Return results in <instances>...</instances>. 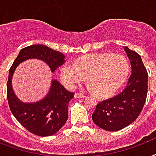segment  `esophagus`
Segmentation results:
<instances>
[{"label": "esophagus", "mask_w": 156, "mask_h": 156, "mask_svg": "<svg viewBox=\"0 0 156 156\" xmlns=\"http://www.w3.org/2000/svg\"><path fill=\"white\" fill-rule=\"evenodd\" d=\"M74 97L75 98H84L85 95H83V94H80V93H75L74 94Z\"/></svg>", "instance_id": "34e87169"}]
</instances>
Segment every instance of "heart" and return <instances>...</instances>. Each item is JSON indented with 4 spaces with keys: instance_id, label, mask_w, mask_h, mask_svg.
<instances>
[{
    "instance_id": "1",
    "label": "heart",
    "mask_w": 156,
    "mask_h": 156,
    "mask_svg": "<svg viewBox=\"0 0 156 156\" xmlns=\"http://www.w3.org/2000/svg\"><path fill=\"white\" fill-rule=\"evenodd\" d=\"M129 66L122 55L111 52L88 54L74 64H65L60 69L62 83L69 89H74L87 78L88 87L98 97L111 96L123 85L128 77Z\"/></svg>"
}]
</instances>
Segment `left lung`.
I'll return each mask as SVG.
<instances>
[{"mask_svg":"<svg viewBox=\"0 0 156 156\" xmlns=\"http://www.w3.org/2000/svg\"><path fill=\"white\" fill-rule=\"evenodd\" d=\"M132 73L126 87L116 96L97 104L92 114L94 123L108 131L126 128L138 118L147 95L148 74L140 55L124 47Z\"/></svg>","mask_w":156,"mask_h":156,"instance_id":"obj_1","label":"left lung"}]
</instances>
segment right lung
<instances>
[{"label": "right lung", "instance_id": "1", "mask_svg": "<svg viewBox=\"0 0 156 156\" xmlns=\"http://www.w3.org/2000/svg\"><path fill=\"white\" fill-rule=\"evenodd\" d=\"M38 59L47 64L52 72L65 63V55L43 44H33L21 50L9 71L7 99L9 108L22 126L35 135L46 137L57 133L68 119L69 102L74 93L52 79L48 92L42 100L33 103L21 101L13 90L12 78L19 64Z\"/></svg>", "mask_w": 156, "mask_h": 156}]
</instances>
